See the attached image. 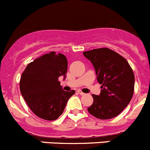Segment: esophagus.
Listing matches in <instances>:
<instances>
[{"instance_id":"1","label":"esophagus","mask_w":150,"mask_h":150,"mask_svg":"<svg viewBox=\"0 0 150 150\" xmlns=\"http://www.w3.org/2000/svg\"><path fill=\"white\" fill-rule=\"evenodd\" d=\"M78 91V93H79L80 95H85V93H83V92L82 91H81V90H78V91Z\"/></svg>"}]
</instances>
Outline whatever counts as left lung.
Segmentation results:
<instances>
[{"instance_id":"obj_1","label":"left lung","mask_w":150,"mask_h":150,"mask_svg":"<svg viewBox=\"0 0 150 150\" xmlns=\"http://www.w3.org/2000/svg\"><path fill=\"white\" fill-rule=\"evenodd\" d=\"M93 64L101 93L93 94V102L88 111L96 118L107 120L118 115L129 104L134 91L135 78L124 57L108 48L84 51Z\"/></svg>"}]
</instances>
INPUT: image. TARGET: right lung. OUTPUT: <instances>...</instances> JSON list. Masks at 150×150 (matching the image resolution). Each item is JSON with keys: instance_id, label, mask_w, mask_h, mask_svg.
<instances>
[{"instance_id": "1", "label": "right lung", "mask_w": 150, "mask_h": 150, "mask_svg": "<svg viewBox=\"0 0 150 150\" xmlns=\"http://www.w3.org/2000/svg\"><path fill=\"white\" fill-rule=\"evenodd\" d=\"M67 72L64 54L50 52L29 63L19 82L20 91L28 107L40 118L57 120L75 91L62 88L59 78Z\"/></svg>"}]
</instances>
